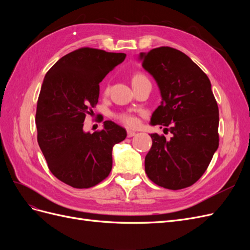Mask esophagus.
Masks as SVG:
<instances>
[{
  "label": "esophagus",
  "instance_id": "34e87169",
  "mask_svg": "<svg viewBox=\"0 0 250 250\" xmlns=\"http://www.w3.org/2000/svg\"><path fill=\"white\" fill-rule=\"evenodd\" d=\"M135 134H137V132H134L132 130H127V137L128 138H132V137H134Z\"/></svg>",
  "mask_w": 250,
  "mask_h": 250
}]
</instances>
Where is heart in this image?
<instances>
[{"instance_id": "heart-1", "label": "heart", "mask_w": 250, "mask_h": 250, "mask_svg": "<svg viewBox=\"0 0 250 250\" xmlns=\"http://www.w3.org/2000/svg\"><path fill=\"white\" fill-rule=\"evenodd\" d=\"M143 79H147V78L144 76L143 74H135L133 78H132V83L140 81V80H143ZM116 117L119 121H121V122H122L123 124H125L128 127H134L138 123L137 118H135L133 115H131V113L121 112V113H118Z\"/></svg>"}]
</instances>
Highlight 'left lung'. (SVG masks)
<instances>
[{
	"mask_svg": "<svg viewBox=\"0 0 250 250\" xmlns=\"http://www.w3.org/2000/svg\"><path fill=\"white\" fill-rule=\"evenodd\" d=\"M139 59L162 96L150 124L169 127L172 133L169 141L150 134L146 174L169 190L188 188L206 172L219 146V109L210 81L190 57L170 47L140 53Z\"/></svg>",
	"mask_w": 250,
	"mask_h": 250,
	"instance_id": "1",
	"label": "left lung"
}]
</instances>
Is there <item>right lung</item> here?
<instances>
[{"instance_id":"obj_1","label":"right lung","mask_w":250,"mask_h":250,"mask_svg":"<svg viewBox=\"0 0 250 250\" xmlns=\"http://www.w3.org/2000/svg\"><path fill=\"white\" fill-rule=\"evenodd\" d=\"M125 57L81 48L60 58L44 76L35 116L37 142L53 175L73 188H92L106 178L112 148L126 138L112 121H105L101 131L83 130L99 99V83Z\"/></svg>"}]
</instances>
